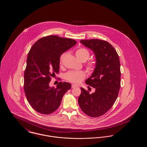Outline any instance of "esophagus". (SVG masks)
<instances>
[{"label": "esophagus", "instance_id": "esophagus-1", "mask_svg": "<svg viewBox=\"0 0 147 147\" xmlns=\"http://www.w3.org/2000/svg\"><path fill=\"white\" fill-rule=\"evenodd\" d=\"M78 87V86L76 85H75V84H72L71 85V88H77Z\"/></svg>", "mask_w": 147, "mask_h": 147}]
</instances>
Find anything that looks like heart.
<instances>
[{
    "label": "heart",
    "instance_id": "b5f03b06",
    "mask_svg": "<svg viewBox=\"0 0 147 147\" xmlns=\"http://www.w3.org/2000/svg\"><path fill=\"white\" fill-rule=\"evenodd\" d=\"M76 56L80 61H86L89 58L90 53L87 49L84 48H80L76 51ZM63 57V55H62L60 58L61 63H62ZM93 65V64L89 63L88 65L89 69H92L94 67ZM85 76V73L83 71H71L65 75V78L70 82L75 84H79L84 79Z\"/></svg>",
    "mask_w": 147,
    "mask_h": 147
}]
</instances>
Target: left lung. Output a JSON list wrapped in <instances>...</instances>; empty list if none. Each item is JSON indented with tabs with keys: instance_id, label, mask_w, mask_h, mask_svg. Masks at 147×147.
Here are the masks:
<instances>
[{
	"instance_id": "obj_1",
	"label": "left lung",
	"mask_w": 147,
	"mask_h": 147,
	"mask_svg": "<svg viewBox=\"0 0 147 147\" xmlns=\"http://www.w3.org/2000/svg\"><path fill=\"white\" fill-rule=\"evenodd\" d=\"M80 42L92 50L95 56V69L85 81L95 91L90 94L80 88L82 92L78 101L86 115L97 117L107 112L117 98L121 83L119 59L116 51L109 42L98 39Z\"/></svg>"
}]
</instances>
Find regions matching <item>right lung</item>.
Instances as JSON below:
<instances>
[{
	"label": "right lung",
	"mask_w": 147,
	"mask_h": 147,
	"mask_svg": "<svg viewBox=\"0 0 147 147\" xmlns=\"http://www.w3.org/2000/svg\"><path fill=\"white\" fill-rule=\"evenodd\" d=\"M76 44L73 39L51 35L40 38L31 48L24 73V91L37 112L45 115L55 112L71 88L67 82H59L56 88L49 83L51 77L59 73L62 54Z\"/></svg>",
	"instance_id": "right-lung-1"
}]
</instances>
